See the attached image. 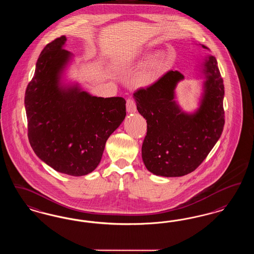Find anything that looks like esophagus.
I'll return each instance as SVG.
<instances>
[{"label": "esophagus", "instance_id": "34e87169", "mask_svg": "<svg viewBox=\"0 0 254 254\" xmlns=\"http://www.w3.org/2000/svg\"><path fill=\"white\" fill-rule=\"evenodd\" d=\"M137 111L136 108V103L132 99H127V112L128 113H134Z\"/></svg>", "mask_w": 254, "mask_h": 254}]
</instances>
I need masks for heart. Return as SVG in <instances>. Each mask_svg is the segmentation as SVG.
<instances>
[{"label":"heart","mask_w":254,"mask_h":254,"mask_svg":"<svg viewBox=\"0 0 254 254\" xmlns=\"http://www.w3.org/2000/svg\"><path fill=\"white\" fill-rule=\"evenodd\" d=\"M148 58V53H134L132 55H127L114 61V67L116 69H123L129 65L140 63ZM162 62L159 56L154 57L148 61L142 69L136 72L132 77L130 85L134 89H145L152 86L158 80L161 73Z\"/></svg>","instance_id":"obj_1"}]
</instances>
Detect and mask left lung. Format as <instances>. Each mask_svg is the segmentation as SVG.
<instances>
[{
    "label": "left lung",
    "instance_id": "8db88e82",
    "mask_svg": "<svg viewBox=\"0 0 254 254\" xmlns=\"http://www.w3.org/2000/svg\"><path fill=\"white\" fill-rule=\"evenodd\" d=\"M198 68L201 94L193 112L183 111L178 101L176 89L184 79L178 71L166 72L152 86L133 94L147 123L142 162L156 176L173 178L193 172L223 131L224 84L215 58L206 56Z\"/></svg>",
    "mask_w": 254,
    "mask_h": 254
}]
</instances>
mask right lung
<instances>
[{"instance_id": "1", "label": "right lung", "mask_w": 254, "mask_h": 254, "mask_svg": "<svg viewBox=\"0 0 254 254\" xmlns=\"http://www.w3.org/2000/svg\"><path fill=\"white\" fill-rule=\"evenodd\" d=\"M66 41L62 36L41 52L24 105L34 152L56 171L79 177L100 163L107 140L126 117V100L93 96L68 80L73 55L64 49Z\"/></svg>"}]
</instances>
